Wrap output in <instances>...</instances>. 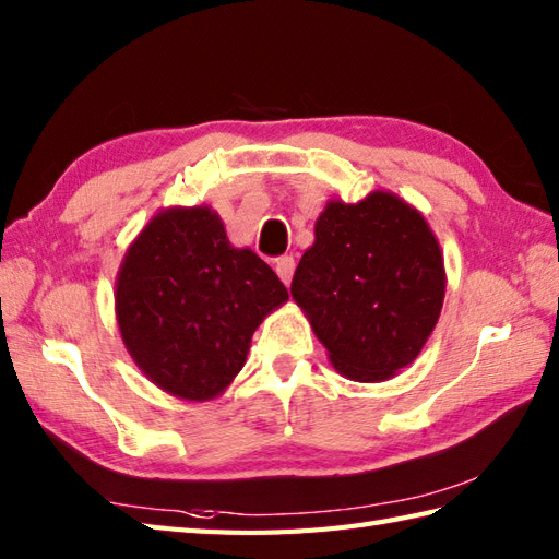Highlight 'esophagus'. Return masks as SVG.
I'll list each match as a JSON object with an SVG mask.
<instances>
[{
  "label": "esophagus",
  "mask_w": 559,
  "mask_h": 559,
  "mask_svg": "<svg viewBox=\"0 0 559 559\" xmlns=\"http://www.w3.org/2000/svg\"><path fill=\"white\" fill-rule=\"evenodd\" d=\"M294 267H296V263H294L292 255H282V258L275 260V272L280 275V280L287 284V287L292 284V277H294Z\"/></svg>",
  "instance_id": "esophagus-1"
}]
</instances>
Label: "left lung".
I'll return each mask as SVG.
<instances>
[{"label": "left lung", "instance_id": "obj_1", "mask_svg": "<svg viewBox=\"0 0 559 559\" xmlns=\"http://www.w3.org/2000/svg\"><path fill=\"white\" fill-rule=\"evenodd\" d=\"M444 287V258L426 217L378 189L358 203H325L292 299L337 373L382 382L416 361L438 325Z\"/></svg>", "mask_w": 559, "mask_h": 559}]
</instances>
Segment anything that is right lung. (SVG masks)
Returning a JSON list of instances; mask_svg holds the SVG:
<instances>
[{"label":"right lung","instance_id":"add662e5","mask_svg":"<svg viewBox=\"0 0 559 559\" xmlns=\"http://www.w3.org/2000/svg\"><path fill=\"white\" fill-rule=\"evenodd\" d=\"M287 301L272 267L231 246L207 205L159 210L129 243L115 282L117 325L133 364L183 402L225 392L260 322Z\"/></svg>","mask_w":559,"mask_h":559}]
</instances>
